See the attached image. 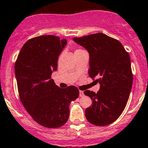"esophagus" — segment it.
Returning <instances> with one entry per match:
<instances>
[{"label": "esophagus", "instance_id": "esophagus-1", "mask_svg": "<svg viewBox=\"0 0 148 148\" xmlns=\"http://www.w3.org/2000/svg\"><path fill=\"white\" fill-rule=\"evenodd\" d=\"M84 95V92L83 91H79V97H83Z\"/></svg>", "mask_w": 148, "mask_h": 148}]
</instances>
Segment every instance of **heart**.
Segmentation results:
<instances>
[{
    "label": "heart",
    "instance_id": "1",
    "mask_svg": "<svg viewBox=\"0 0 148 148\" xmlns=\"http://www.w3.org/2000/svg\"><path fill=\"white\" fill-rule=\"evenodd\" d=\"M82 51V49H77V50L76 51Z\"/></svg>",
    "mask_w": 148,
    "mask_h": 148
}]
</instances>
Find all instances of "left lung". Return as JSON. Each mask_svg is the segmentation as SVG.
Here are the masks:
<instances>
[{
  "instance_id": "1",
  "label": "left lung",
  "mask_w": 148,
  "mask_h": 148,
  "mask_svg": "<svg viewBox=\"0 0 148 148\" xmlns=\"http://www.w3.org/2000/svg\"><path fill=\"white\" fill-rule=\"evenodd\" d=\"M89 55V75L100 84L97 93L86 90L92 104L85 110L88 122L97 126L112 123L121 115L133 82L130 55L117 39L102 33L74 38Z\"/></svg>"
}]
</instances>
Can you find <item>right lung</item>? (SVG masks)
<instances>
[{
    "label": "right lung",
    "mask_w": 148,
    "mask_h": 148,
    "mask_svg": "<svg viewBox=\"0 0 148 148\" xmlns=\"http://www.w3.org/2000/svg\"><path fill=\"white\" fill-rule=\"evenodd\" d=\"M66 44L64 38L52 35L33 38L23 46L15 64L21 101L32 118L46 127L64 125L69 117L70 103L79 95L76 86L62 89L51 79Z\"/></svg>",
    "instance_id": "obj_1"
}]
</instances>
